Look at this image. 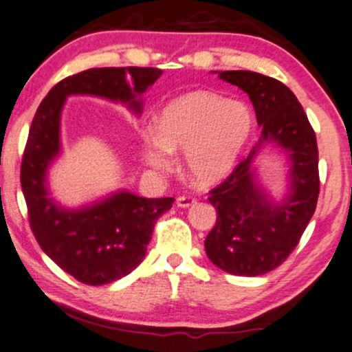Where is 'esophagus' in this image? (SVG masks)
Instances as JSON below:
<instances>
[{
	"label": "esophagus",
	"mask_w": 352,
	"mask_h": 352,
	"mask_svg": "<svg viewBox=\"0 0 352 352\" xmlns=\"http://www.w3.org/2000/svg\"><path fill=\"white\" fill-rule=\"evenodd\" d=\"M176 204L179 208H189V206L195 205L197 200L194 199V197H187V195H182V197H177Z\"/></svg>",
	"instance_id": "esophagus-1"
}]
</instances>
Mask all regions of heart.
<instances>
[{
	"label": "heart",
	"mask_w": 352,
	"mask_h": 352,
	"mask_svg": "<svg viewBox=\"0 0 352 352\" xmlns=\"http://www.w3.org/2000/svg\"><path fill=\"white\" fill-rule=\"evenodd\" d=\"M247 105L208 91H192L168 102L155 123L141 129L142 160L168 171L173 152L182 151V166L195 184L213 186L230 175L252 133Z\"/></svg>",
	"instance_id": "b5f03b06"
}]
</instances>
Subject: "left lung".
Segmentation results:
<instances>
[{"label": "left lung", "instance_id": "8db88e82", "mask_svg": "<svg viewBox=\"0 0 352 352\" xmlns=\"http://www.w3.org/2000/svg\"><path fill=\"white\" fill-rule=\"evenodd\" d=\"M219 78L248 94L261 136L228 179L210 190L218 218L206 235V256L234 276H263L290 256L316 211L320 187L316 133L296 96L278 80L250 70L219 72ZM267 143L291 158V190L280 204L268 200L254 175V158Z\"/></svg>", "mask_w": 352, "mask_h": 352}]
</instances>
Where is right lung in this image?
Instances as JSON below:
<instances>
[{
  "label": "right lung",
  "mask_w": 352,
  "mask_h": 352,
  "mask_svg": "<svg viewBox=\"0 0 352 352\" xmlns=\"http://www.w3.org/2000/svg\"><path fill=\"white\" fill-rule=\"evenodd\" d=\"M162 74L152 67H104L67 76L41 100L32 122L21 166L32 232L57 266L86 285H104L136 269L146 256L153 226L175 199H144L118 190L78 210L56 204L50 197L46 175L60 152L65 99L98 96L141 113V96Z\"/></svg>",
  "instance_id": "obj_1"
}]
</instances>
